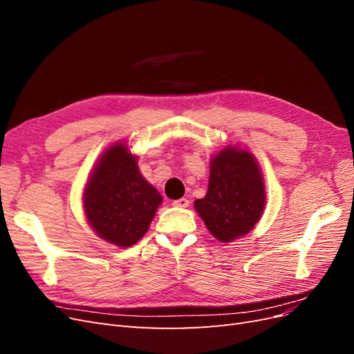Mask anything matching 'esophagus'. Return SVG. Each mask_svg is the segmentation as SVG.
<instances>
[{
  "label": "esophagus",
  "instance_id": "obj_1",
  "mask_svg": "<svg viewBox=\"0 0 354 354\" xmlns=\"http://www.w3.org/2000/svg\"><path fill=\"white\" fill-rule=\"evenodd\" d=\"M189 199H186V198H180V199H176V201H173V205L174 207H178V208H186V207H189Z\"/></svg>",
  "mask_w": 354,
  "mask_h": 354
}]
</instances>
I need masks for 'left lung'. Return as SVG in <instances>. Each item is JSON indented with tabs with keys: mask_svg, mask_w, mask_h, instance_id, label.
Wrapping results in <instances>:
<instances>
[{
	"mask_svg": "<svg viewBox=\"0 0 354 354\" xmlns=\"http://www.w3.org/2000/svg\"><path fill=\"white\" fill-rule=\"evenodd\" d=\"M266 185L254 153L238 145H226L209 159L207 195L195 201V209L220 242L248 234L263 217Z\"/></svg>",
	"mask_w": 354,
	"mask_h": 354,
	"instance_id": "8db88e82",
	"label": "left lung"
}]
</instances>
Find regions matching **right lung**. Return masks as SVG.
I'll use <instances>...</instances> for the list:
<instances>
[{
  "label": "right lung",
  "mask_w": 354,
  "mask_h": 354,
  "mask_svg": "<svg viewBox=\"0 0 354 354\" xmlns=\"http://www.w3.org/2000/svg\"><path fill=\"white\" fill-rule=\"evenodd\" d=\"M138 158L122 140L100 155L82 194L84 216L106 242L128 248L140 241L162 196L138 169Z\"/></svg>",
  "instance_id": "1"
}]
</instances>
